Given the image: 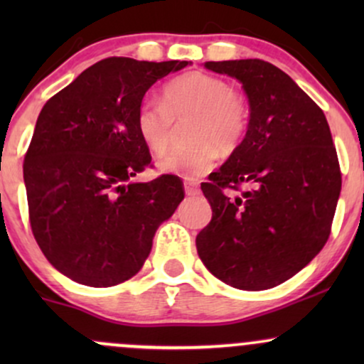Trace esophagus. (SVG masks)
<instances>
[{
    "instance_id": "esophagus-1",
    "label": "esophagus",
    "mask_w": 364,
    "mask_h": 364,
    "mask_svg": "<svg viewBox=\"0 0 364 364\" xmlns=\"http://www.w3.org/2000/svg\"><path fill=\"white\" fill-rule=\"evenodd\" d=\"M185 193L188 196H196L200 195V188L195 185V183H190V181H185Z\"/></svg>"
}]
</instances>
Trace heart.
I'll return each instance as SVG.
<instances>
[{
	"label": "heart",
	"instance_id": "obj_1",
	"mask_svg": "<svg viewBox=\"0 0 364 364\" xmlns=\"http://www.w3.org/2000/svg\"><path fill=\"white\" fill-rule=\"evenodd\" d=\"M188 123L193 144L174 149L159 159L157 168L190 181L215 168L220 151L232 152L245 140L250 127V104L224 78L203 72L186 73L166 83L161 102L144 101L136 109L135 129L152 154L168 150L174 123Z\"/></svg>",
	"mask_w": 364,
	"mask_h": 364
}]
</instances>
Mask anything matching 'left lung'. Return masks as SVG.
Listing matches in <instances>:
<instances>
[{
  "label": "left lung",
  "mask_w": 364,
  "mask_h": 364,
  "mask_svg": "<svg viewBox=\"0 0 364 364\" xmlns=\"http://www.w3.org/2000/svg\"><path fill=\"white\" fill-rule=\"evenodd\" d=\"M205 68L243 83L252 112L245 140L202 185L212 219L196 252L229 286L269 289L327 243L342 185L336 145L323 111L272 63L207 61ZM225 189L242 195L231 199Z\"/></svg>",
  "instance_id": "obj_1"
}]
</instances>
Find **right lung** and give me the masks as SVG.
I'll return each instance as SVG.
<instances>
[{"instance_id":"1","label":"right lung","mask_w":364,"mask_h":364,"mask_svg":"<svg viewBox=\"0 0 364 364\" xmlns=\"http://www.w3.org/2000/svg\"><path fill=\"white\" fill-rule=\"evenodd\" d=\"M186 65L106 58L44 104L23 161L28 220L44 257L75 282L109 287L132 279L185 198L171 174L132 178L152 161L135 129L141 99Z\"/></svg>"}]
</instances>
